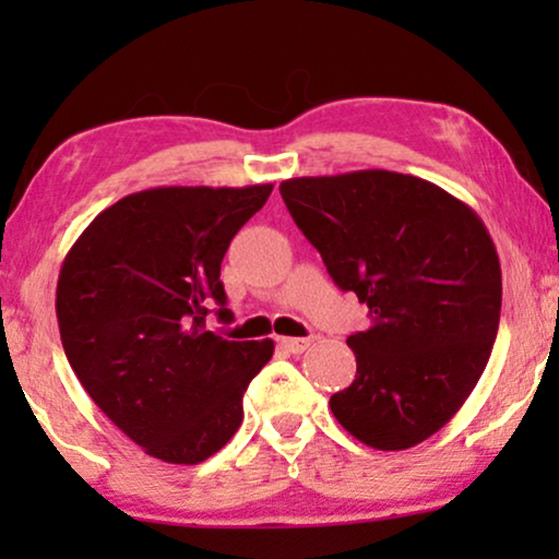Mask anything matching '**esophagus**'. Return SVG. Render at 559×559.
Listing matches in <instances>:
<instances>
[{
	"label": "esophagus",
	"mask_w": 559,
	"mask_h": 559,
	"mask_svg": "<svg viewBox=\"0 0 559 559\" xmlns=\"http://www.w3.org/2000/svg\"><path fill=\"white\" fill-rule=\"evenodd\" d=\"M280 346L289 354H302L310 348V338H280Z\"/></svg>",
	"instance_id": "obj_1"
}]
</instances>
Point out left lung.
<instances>
[{
  "label": "left lung",
  "mask_w": 559,
  "mask_h": 559,
  "mask_svg": "<svg viewBox=\"0 0 559 559\" xmlns=\"http://www.w3.org/2000/svg\"><path fill=\"white\" fill-rule=\"evenodd\" d=\"M280 193L335 285L371 316L346 341L356 379L331 396L335 419L369 448H415L455 417L491 356L501 316L491 234L471 205L415 175L293 178Z\"/></svg>",
  "instance_id": "obj_1"
}]
</instances>
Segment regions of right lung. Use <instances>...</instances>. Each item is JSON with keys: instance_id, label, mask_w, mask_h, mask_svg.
<instances>
[{"instance_id": "1", "label": "right lung", "mask_w": 559, "mask_h": 559, "mask_svg": "<svg viewBox=\"0 0 559 559\" xmlns=\"http://www.w3.org/2000/svg\"><path fill=\"white\" fill-rule=\"evenodd\" d=\"M163 186L124 195L91 221L63 259L56 316L68 364L98 409L144 453L195 465L243 419V392L274 354L266 341L205 331L226 310L221 262L272 193Z\"/></svg>"}]
</instances>
